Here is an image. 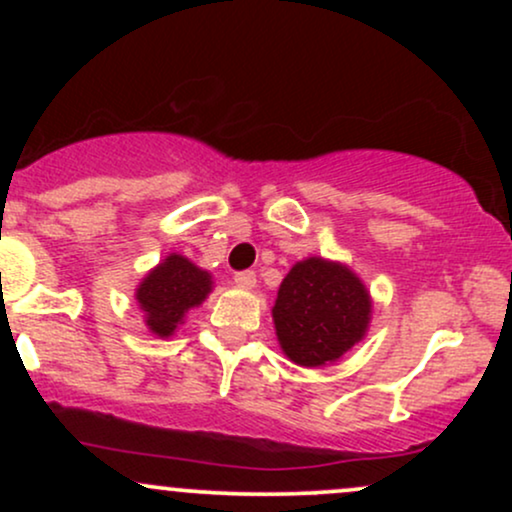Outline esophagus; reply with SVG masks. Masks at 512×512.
Returning a JSON list of instances; mask_svg holds the SVG:
<instances>
[{
  "mask_svg": "<svg viewBox=\"0 0 512 512\" xmlns=\"http://www.w3.org/2000/svg\"><path fill=\"white\" fill-rule=\"evenodd\" d=\"M236 284L240 286V289H255L257 276H255V272H250V269H245V272L236 274Z\"/></svg>",
  "mask_w": 512,
  "mask_h": 512,
  "instance_id": "1",
  "label": "esophagus"
}]
</instances>
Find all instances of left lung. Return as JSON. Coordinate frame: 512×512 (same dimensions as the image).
<instances>
[{
  "label": "left lung",
  "instance_id": "8db88e82",
  "mask_svg": "<svg viewBox=\"0 0 512 512\" xmlns=\"http://www.w3.org/2000/svg\"><path fill=\"white\" fill-rule=\"evenodd\" d=\"M370 313L363 281L346 264L322 257L293 264L272 308L281 351L305 368L334 363L361 342Z\"/></svg>",
  "mask_w": 512,
  "mask_h": 512
}]
</instances>
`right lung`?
Listing matches in <instances>:
<instances>
[{
    "label": "right lung",
    "mask_w": 512,
    "mask_h": 512,
    "mask_svg": "<svg viewBox=\"0 0 512 512\" xmlns=\"http://www.w3.org/2000/svg\"><path fill=\"white\" fill-rule=\"evenodd\" d=\"M211 274L199 269L187 257L168 255L158 267L144 276L137 296L144 310V322L156 337H170L185 320L187 310L202 305L211 293Z\"/></svg>",
    "instance_id": "1"
}]
</instances>
